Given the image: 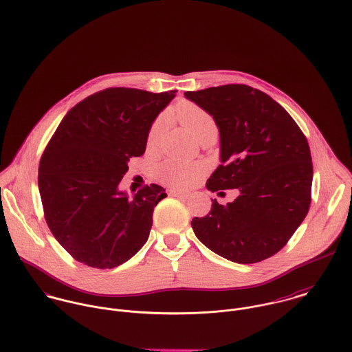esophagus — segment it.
I'll return each instance as SVG.
<instances>
[{"instance_id": "esophagus-1", "label": "esophagus", "mask_w": 352, "mask_h": 352, "mask_svg": "<svg viewBox=\"0 0 352 352\" xmlns=\"http://www.w3.org/2000/svg\"><path fill=\"white\" fill-rule=\"evenodd\" d=\"M168 194L170 197H177V198H187L188 194L183 192V191H177V190H168Z\"/></svg>"}]
</instances>
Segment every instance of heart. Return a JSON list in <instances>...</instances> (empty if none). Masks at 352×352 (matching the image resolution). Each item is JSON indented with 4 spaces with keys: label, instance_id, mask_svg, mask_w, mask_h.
Returning a JSON list of instances; mask_svg holds the SVG:
<instances>
[{
    "label": "heart",
    "instance_id": "b5f03b06",
    "mask_svg": "<svg viewBox=\"0 0 352 352\" xmlns=\"http://www.w3.org/2000/svg\"><path fill=\"white\" fill-rule=\"evenodd\" d=\"M175 116L187 129V131L191 134L194 140H198V137L206 130L215 127V122L212 116L199 105L191 101H182L176 107ZM162 130H164V122L162 119H157L151 124L149 130L148 148L153 149L157 146L160 137L162 134ZM203 172H204V168L201 164L168 160L157 168V177L160 182H162L169 187L187 188L195 184L201 179Z\"/></svg>",
    "mask_w": 352,
    "mask_h": 352
}]
</instances>
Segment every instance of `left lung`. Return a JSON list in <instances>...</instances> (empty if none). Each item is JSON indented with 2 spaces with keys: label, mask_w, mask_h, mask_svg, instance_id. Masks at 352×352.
I'll list each match as a JSON object with an SVG mask.
<instances>
[{
  "label": "left lung",
  "mask_w": 352,
  "mask_h": 352,
  "mask_svg": "<svg viewBox=\"0 0 352 352\" xmlns=\"http://www.w3.org/2000/svg\"><path fill=\"white\" fill-rule=\"evenodd\" d=\"M184 95L219 129L222 164L207 180V190L240 191L234 201L223 206L214 199L206 217H195V236L234 263L271 257L287 244L309 211L313 164L306 137L279 102L248 85Z\"/></svg>",
  "instance_id": "1"
}]
</instances>
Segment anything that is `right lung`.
I'll list each match as a JSON object with an SVG mask.
<instances>
[{"label": "right lung", "instance_id": "right-lung-1", "mask_svg": "<svg viewBox=\"0 0 352 352\" xmlns=\"http://www.w3.org/2000/svg\"><path fill=\"white\" fill-rule=\"evenodd\" d=\"M176 91L108 88L74 105L51 137L39 164L45 218L56 241L80 263L113 268L149 239L161 186L134 198L118 190L131 157L145 153L151 123Z\"/></svg>", "mask_w": 352, "mask_h": 352}]
</instances>
